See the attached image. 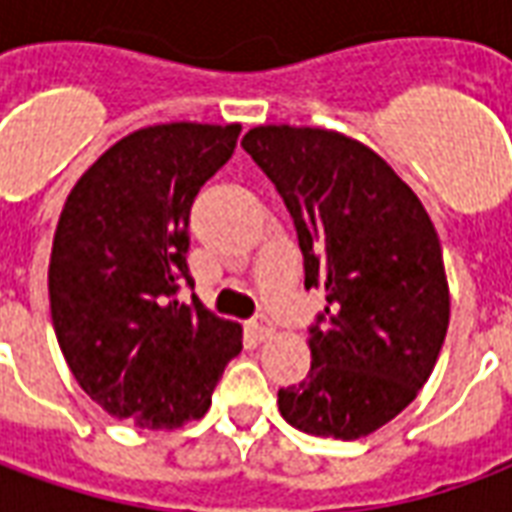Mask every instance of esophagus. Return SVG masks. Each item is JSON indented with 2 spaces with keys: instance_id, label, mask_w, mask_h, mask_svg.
<instances>
[{
  "instance_id": "34e87169",
  "label": "esophagus",
  "mask_w": 512,
  "mask_h": 512,
  "mask_svg": "<svg viewBox=\"0 0 512 512\" xmlns=\"http://www.w3.org/2000/svg\"><path fill=\"white\" fill-rule=\"evenodd\" d=\"M249 329H252V334H255L257 340H266V337L274 334V326H271L268 318H255V321L249 323Z\"/></svg>"
}]
</instances>
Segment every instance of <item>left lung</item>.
I'll return each mask as SVG.
<instances>
[{
    "instance_id": "left-lung-1",
    "label": "left lung",
    "mask_w": 512,
    "mask_h": 512,
    "mask_svg": "<svg viewBox=\"0 0 512 512\" xmlns=\"http://www.w3.org/2000/svg\"><path fill=\"white\" fill-rule=\"evenodd\" d=\"M241 145L288 205L304 285L326 293L310 373L279 389V414L312 436L384 428L436 367L450 285L436 227L414 189L359 139L310 126L249 128Z\"/></svg>"
}]
</instances>
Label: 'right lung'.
Instances as JSON below:
<instances>
[{"instance_id":"add662e5","label":"right lung","mask_w":512,"mask_h":512,"mask_svg":"<svg viewBox=\"0 0 512 512\" xmlns=\"http://www.w3.org/2000/svg\"><path fill=\"white\" fill-rule=\"evenodd\" d=\"M238 123H161L98 156L62 205L49 260L54 334L109 417L172 430L205 417L244 329L216 318L186 266L191 202L233 156Z\"/></svg>"}]
</instances>
